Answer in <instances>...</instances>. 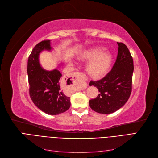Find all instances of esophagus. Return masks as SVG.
I'll return each mask as SVG.
<instances>
[{
	"instance_id": "1",
	"label": "esophagus",
	"mask_w": 158,
	"mask_h": 158,
	"mask_svg": "<svg viewBox=\"0 0 158 158\" xmlns=\"http://www.w3.org/2000/svg\"><path fill=\"white\" fill-rule=\"evenodd\" d=\"M83 76V74L82 73H75L73 75V77L77 78V77H78V76Z\"/></svg>"
}]
</instances>
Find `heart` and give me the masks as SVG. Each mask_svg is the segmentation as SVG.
Masks as SVG:
<instances>
[{"label": "heart", "instance_id": "heart-1", "mask_svg": "<svg viewBox=\"0 0 158 158\" xmlns=\"http://www.w3.org/2000/svg\"><path fill=\"white\" fill-rule=\"evenodd\" d=\"M80 56L82 59H92L87 64V70L90 74L95 76L103 74L111 63V57L107 52H101L98 49L85 51Z\"/></svg>", "mask_w": 158, "mask_h": 158}]
</instances>
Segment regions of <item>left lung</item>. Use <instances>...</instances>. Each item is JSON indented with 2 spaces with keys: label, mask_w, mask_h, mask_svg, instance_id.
<instances>
[{
  "label": "left lung",
  "mask_w": 158,
  "mask_h": 158,
  "mask_svg": "<svg viewBox=\"0 0 158 158\" xmlns=\"http://www.w3.org/2000/svg\"><path fill=\"white\" fill-rule=\"evenodd\" d=\"M118 54L112 69L102 79L90 81L98 89L97 98L89 100V107L102 114L115 112L125 105L132 92L133 59L127 47L117 42Z\"/></svg>",
  "instance_id": "obj_1"
}]
</instances>
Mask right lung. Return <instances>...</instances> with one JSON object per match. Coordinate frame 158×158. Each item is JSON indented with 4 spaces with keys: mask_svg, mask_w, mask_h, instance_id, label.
Returning a JSON list of instances; mask_svg holds the SVG:
<instances>
[{
    "mask_svg": "<svg viewBox=\"0 0 158 158\" xmlns=\"http://www.w3.org/2000/svg\"><path fill=\"white\" fill-rule=\"evenodd\" d=\"M51 49L50 40L42 41L34 47L27 60V76L33 103L44 113L55 115L67 111L70 101L66 89L60 86V72L57 69L46 70L40 64V52Z\"/></svg>",
    "mask_w": 158,
    "mask_h": 158,
    "instance_id": "obj_1",
    "label": "right lung"
}]
</instances>
